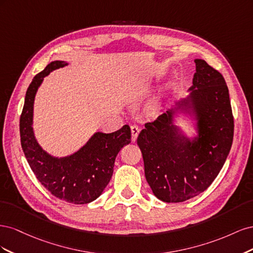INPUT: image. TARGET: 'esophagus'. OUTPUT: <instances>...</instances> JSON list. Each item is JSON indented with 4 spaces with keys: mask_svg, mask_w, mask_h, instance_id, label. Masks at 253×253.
Returning a JSON list of instances; mask_svg holds the SVG:
<instances>
[{
    "mask_svg": "<svg viewBox=\"0 0 253 253\" xmlns=\"http://www.w3.org/2000/svg\"><path fill=\"white\" fill-rule=\"evenodd\" d=\"M131 132H132V140L136 141L137 136H138V134L140 132V128L137 126H131Z\"/></svg>",
    "mask_w": 253,
    "mask_h": 253,
    "instance_id": "esophagus-1",
    "label": "esophagus"
}]
</instances>
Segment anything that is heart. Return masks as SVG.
<instances>
[{
	"label": "heart",
	"instance_id": "obj_1",
	"mask_svg": "<svg viewBox=\"0 0 253 253\" xmlns=\"http://www.w3.org/2000/svg\"><path fill=\"white\" fill-rule=\"evenodd\" d=\"M171 86H172V82L166 83L165 85L158 90V93L153 97L151 100H149L147 105H145V112L148 114H155L160 108V104H162L164 96L166 95L167 91L171 88Z\"/></svg>",
	"mask_w": 253,
	"mask_h": 253
}]
</instances>
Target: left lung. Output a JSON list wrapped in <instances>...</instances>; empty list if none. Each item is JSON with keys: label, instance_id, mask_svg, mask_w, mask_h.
Here are the masks:
<instances>
[{"label": "left lung", "instance_id": "obj_1", "mask_svg": "<svg viewBox=\"0 0 253 253\" xmlns=\"http://www.w3.org/2000/svg\"><path fill=\"white\" fill-rule=\"evenodd\" d=\"M194 62L189 95L145 124L137 138L145 178L154 195L166 203H181L204 192L232 145L234 124L226 81L205 60ZM180 113L196 121V135L188 137L174 125Z\"/></svg>", "mask_w": 253, "mask_h": 253}]
</instances>
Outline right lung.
I'll list each match as a JSON object with an SVG mask.
<instances>
[{"label": "right lung", "instance_id": "obj_1", "mask_svg": "<svg viewBox=\"0 0 253 253\" xmlns=\"http://www.w3.org/2000/svg\"><path fill=\"white\" fill-rule=\"evenodd\" d=\"M67 65L65 61H52L29 84L20 118L21 145L36 177L53 196L83 205L95 201L108 186L117 154L131 142V128L126 125L113 133L96 132L77 152L64 157L43 150L33 126L36 94L46 76Z\"/></svg>", "mask_w": 253, "mask_h": 253}]
</instances>
